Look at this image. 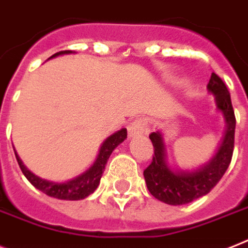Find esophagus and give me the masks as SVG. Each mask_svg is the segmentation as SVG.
<instances>
[{"label": "esophagus", "instance_id": "esophagus-1", "mask_svg": "<svg viewBox=\"0 0 248 248\" xmlns=\"http://www.w3.org/2000/svg\"><path fill=\"white\" fill-rule=\"evenodd\" d=\"M147 132V123L144 119H136L134 122H132L128 126V136L130 138L133 137H137L139 134H143V133Z\"/></svg>", "mask_w": 248, "mask_h": 248}]
</instances>
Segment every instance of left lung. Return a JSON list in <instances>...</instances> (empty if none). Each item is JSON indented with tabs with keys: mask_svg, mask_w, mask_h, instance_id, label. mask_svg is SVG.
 <instances>
[{
	"mask_svg": "<svg viewBox=\"0 0 248 248\" xmlns=\"http://www.w3.org/2000/svg\"><path fill=\"white\" fill-rule=\"evenodd\" d=\"M206 89L216 97L217 110L223 114L226 132L222 143L209 162L191 171L172 170L167 163L165 142L161 132L149 134L155 148L152 162L144 170V180L149 193L159 202L170 205H183L206 195L219 183L228 169L234 148L236 116L231 101L230 91L219 76L212 73Z\"/></svg>",
	"mask_w": 248,
	"mask_h": 248,
	"instance_id": "left-lung-1",
	"label": "left lung"
}]
</instances>
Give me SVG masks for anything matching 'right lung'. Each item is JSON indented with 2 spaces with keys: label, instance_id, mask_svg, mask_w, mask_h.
I'll list each match as a JSON object with an SVG mask.
<instances>
[{
  "label": "right lung",
  "instance_id": "add662e5",
  "mask_svg": "<svg viewBox=\"0 0 248 248\" xmlns=\"http://www.w3.org/2000/svg\"><path fill=\"white\" fill-rule=\"evenodd\" d=\"M69 53H72V50H62V52L53 54L50 58H54V57H58V55L69 54ZM125 138V128L120 129L116 133L111 134L109 138L106 139L105 142L102 143L101 148L99 151V155H97V158L93 162V165L87 171H85V172L81 173L77 177H75V179L65 181V183H54V181H49V180L42 179V177L36 176L35 173H32L31 171H29L26 169V166L22 163V161L20 159V157H18L15 149L14 151H15L16 159H17V163L20 166V169H21L22 173L25 175L26 179L30 181V184L34 187L40 190L42 193L46 194L48 196L55 198V199L81 200L87 198L90 194H92L97 189V186L100 184V179H101L102 172L105 170V165L108 162V159H109L110 155H111L112 151L116 147L119 146L120 143L124 142Z\"/></svg>",
  "mask_w": 248,
  "mask_h": 248
}]
</instances>
